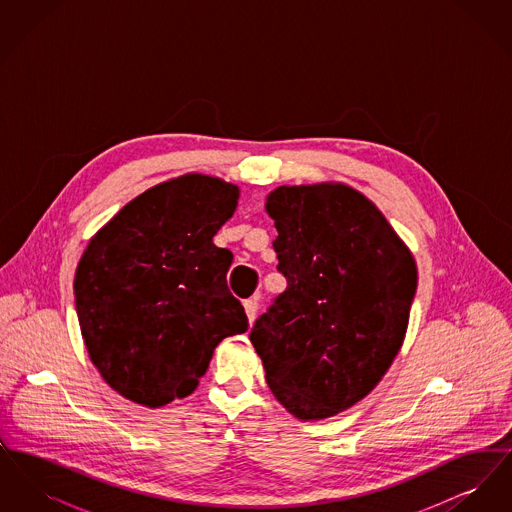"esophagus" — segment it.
<instances>
[{
	"label": "esophagus",
	"instance_id": "esophagus-1",
	"mask_svg": "<svg viewBox=\"0 0 512 512\" xmlns=\"http://www.w3.org/2000/svg\"><path fill=\"white\" fill-rule=\"evenodd\" d=\"M245 307V315H247V320H249V324H253L255 322V318H257V309H259V303H257V299H247L244 303Z\"/></svg>",
	"mask_w": 512,
	"mask_h": 512
}]
</instances>
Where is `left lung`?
Returning a JSON list of instances; mask_svg holds the SVG:
<instances>
[{
    "instance_id": "obj_1",
    "label": "left lung",
    "mask_w": 512,
    "mask_h": 512,
    "mask_svg": "<svg viewBox=\"0 0 512 512\" xmlns=\"http://www.w3.org/2000/svg\"><path fill=\"white\" fill-rule=\"evenodd\" d=\"M267 213L288 288L249 340L288 413L328 418L374 390L399 353L416 263L378 207L345 184L280 186Z\"/></svg>"
}]
</instances>
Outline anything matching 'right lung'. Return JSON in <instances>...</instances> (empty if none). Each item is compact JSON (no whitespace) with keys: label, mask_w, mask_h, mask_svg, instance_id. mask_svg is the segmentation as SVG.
Wrapping results in <instances>:
<instances>
[{"label":"right lung","mask_w":512,"mask_h":512,"mask_svg":"<svg viewBox=\"0 0 512 512\" xmlns=\"http://www.w3.org/2000/svg\"><path fill=\"white\" fill-rule=\"evenodd\" d=\"M238 186L184 174L134 197L90 240L74 274L88 355L122 397L149 409L197 388L220 341L247 330L230 293L232 253L213 236Z\"/></svg>","instance_id":"obj_1"}]
</instances>
